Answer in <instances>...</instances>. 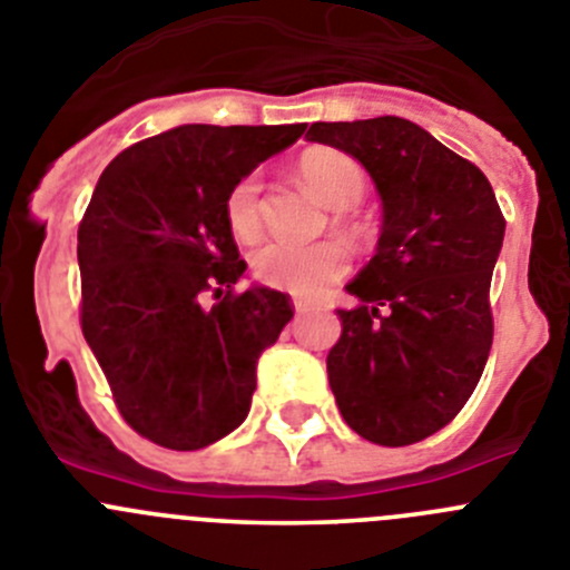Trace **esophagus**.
Instances as JSON below:
<instances>
[{"mask_svg":"<svg viewBox=\"0 0 570 570\" xmlns=\"http://www.w3.org/2000/svg\"><path fill=\"white\" fill-rule=\"evenodd\" d=\"M295 312L297 315H309V312H321L323 306H317V303H312V301H303V297H295Z\"/></svg>","mask_w":570,"mask_h":570,"instance_id":"obj_1","label":"esophagus"}]
</instances>
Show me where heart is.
Returning a JSON list of instances; mask_svg holds the SVG:
<instances>
[{"label": "heart", "mask_w": 570, "mask_h": 570, "mask_svg": "<svg viewBox=\"0 0 570 570\" xmlns=\"http://www.w3.org/2000/svg\"><path fill=\"white\" fill-rule=\"evenodd\" d=\"M303 185L332 207L357 205L368 185V174L357 157L340 148H312L297 163ZM261 183L258 171L244 174L225 196V219L236 238L249 242L261 230ZM249 267L261 284L292 295L317 297L351 267V253L337 238L297 244L273 238L249 255Z\"/></svg>", "instance_id": "obj_1"}]
</instances>
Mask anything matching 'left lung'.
<instances>
[{
	"instance_id": "left-lung-1",
	"label": "left lung",
	"mask_w": 570,
	"mask_h": 570,
	"mask_svg": "<svg viewBox=\"0 0 570 570\" xmlns=\"http://www.w3.org/2000/svg\"><path fill=\"white\" fill-rule=\"evenodd\" d=\"M306 137L357 157L382 199L376 255L345 286L357 306L337 309L328 385L365 441L416 444L453 422L481 380L507 219L481 168L405 117L312 124Z\"/></svg>"
}]
</instances>
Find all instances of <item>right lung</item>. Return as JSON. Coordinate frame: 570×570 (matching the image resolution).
<instances>
[{"mask_svg": "<svg viewBox=\"0 0 570 570\" xmlns=\"http://www.w3.org/2000/svg\"><path fill=\"white\" fill-rule=\"evenodd\" d=\"M303 129L179 126L117 154L95 185L78 225L81 332L124 422L154 444L202 450L247 419L258 354L295 306L236 289L247 264L225 196Z\"/></svg>", "mask_w": 570, "mask_h": 570, "instance_id": "obj_1", "label": "right lung"}]
</instances>
